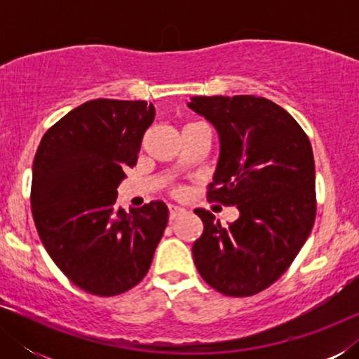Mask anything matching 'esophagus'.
Instances as JSON below:
<instances>
[{
    "label": "esophagus",
    "instance_id": "obj_1",
    "mask_svg": "<svg viewBox=\"0 0 359 359\" xmlns=\"http://www.w3.org/2000/svg\"><path fill=\"white\" fill-rule=\"evenodd\" d=\"M168 210H170V220H175L176 217H178V215L186 212V210L181 208V205H176V204H170Z\"/></svg>",
    "mask_w": 359,
    "mask_h": 359
}]
</instances>
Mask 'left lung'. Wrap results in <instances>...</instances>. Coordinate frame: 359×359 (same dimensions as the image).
<instances>
[{
    "label": "left lung",
    "instance_id": "left-lung-1",
    "mask_svg": "<svg viewBox=\"0 0 359 359\" xmlns=\"http://www.w3.org/2000/svg\"><path fill=\"white\" fill-rule=\"evenodd\" d=\"M188 106L220 140L208 199L240 212L224 227L209 210H194L204 224L193 245L196 268L225 296H253L286 271L316 222L312 145L296 119L266 97L193 96Z\"/></svg>",
    "mask_w": 359,
    "mask_h": 359
}]
</instances>
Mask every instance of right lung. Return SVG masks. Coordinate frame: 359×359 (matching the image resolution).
<instances>
[{
    "label": "right lung",
    "instance_id": "add662e5",
    "mask_svg": "<svg viewBox=\"0 0 359 359\" xmlns=\"http://www.w3.org/2000/svg\"><path fill=\"white\" fill-rule=\"evenodd\" d=\"M154 119L155 107L145 101L83 102L46 132L34 156L31 208L39 237L60 271L95 296L137 286L168 224L161 201L129 214L116 205Z\"/></svg>",
    "mask_w": 359,
    "mask_h": 359
}]
</instances>
